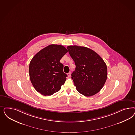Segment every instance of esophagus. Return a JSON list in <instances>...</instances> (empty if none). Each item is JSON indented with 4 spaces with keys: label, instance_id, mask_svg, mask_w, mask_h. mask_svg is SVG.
<instances>
[{
    "label": "esophagus",
    "instance_id": "obj_1",
    "mask_svg": "<svg viewBox=\"0 0 135 135\" xmlns=\"http://www.w3.org/2000/svg\"><path fill=\"white\" fill-rule=\"evenodd\" d=\"M68 77H70V76H71V73L70 72L68 74Z\"/></svg>",
    "mask_w": 135,
    "mask_h": 135
}]
</instances>
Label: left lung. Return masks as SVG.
<instances>
[{"mask_svg":"<svg viewBox=\"0 0 135 135\" xmlns=\"http://www.w3.org/2000/svg\"><path fill=\"white\" fill-rule=\"evenodd\" d=\"M76 68L72 74L74 85L85 96L94 95L103 87L107 78V66L100 56L87 47H67Z\"/></svg>","mask_w":135,"mask_h":135,"instance_id":"obj_1","label":"left lung"}]
</instances>
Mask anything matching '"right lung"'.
<instances>
[{
	"label": "right lung",
	"mask_w": 135,
	"mask_h": 135,
	"mask_svg": "<svg viewBox=\"0 0 135 135\" xmlns=\"http://www.w3.org/2000/svg\"><path fill=\"white\" fill-rule=\"evenodd\" d=\"M68 50L57 45H50L37 52L31 60L29 70L31 82L37 91L50 96L59 91L68 76L60 61Z\"/></svg>",
	"instance_id": "obj_1"
}]
</instances>
